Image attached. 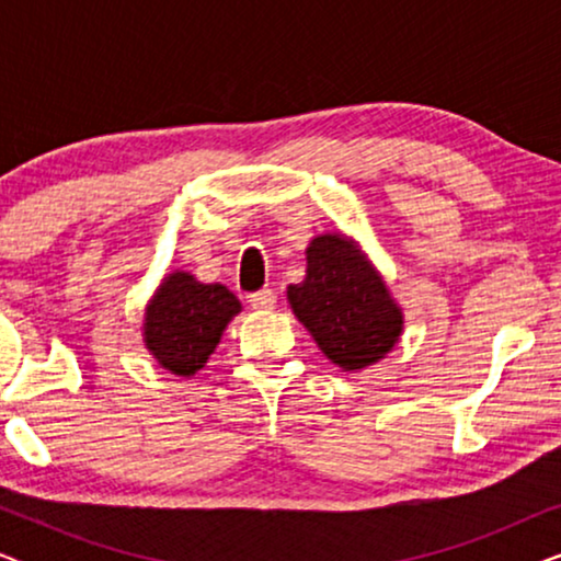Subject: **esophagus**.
Masks as SVG:
<instances>
[{
	"mask_svg": "<svg viewBox=\"0 0 561 561\" xmlns=\"http://www.w3.org/2000/svg\"><path fill=\"white\" fill-rule=\"evenodd\" d=\"M250 306L257 311H265V309H273L275 306V294L271 288H263L257 290V294H250Z\"/></svg>",
	"mask_w": 561,
	"mask_h": 561,
	"instance_id": "34e87169",
	"label": "esophagus"
}]
</instances>
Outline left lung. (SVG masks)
I'll return each mask as SVG.
<instances>
[{"mask_svg":"<svg viewBox=\"0 0 561 561\" xmlns=\"http://www.w3.org/2000/svg\"><path fill=\"white\" fill-rule=\"evenodd\" d=\"M306 278L288 286V301L319 350L342 370L386 357L403 332V313L357 244L321 234L306 250Z\"/></svg>","mask_w":561,"mask_h":561,"instance_id":"left-lung-1","label":"left lung"}]
</instances>
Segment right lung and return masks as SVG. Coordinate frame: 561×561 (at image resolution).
Wrapping results in <instances>:
<instances>
[{"label": "right lung", "mask_w": 561, "mask_h": 561, "mask_svg": "<svg viewBox=\"0 0 561 561\" xmlns=\"http://www.w3.org/2000/svg\"><path fill=\"white\" fill-rule=\"evenodd\" d=\"M240 309L221 283H198L191 273L175 271L145 309V344L165 370L188 378L206 365Z\"/></svg>", "instance_id": "add662e5"}]
</instances>
